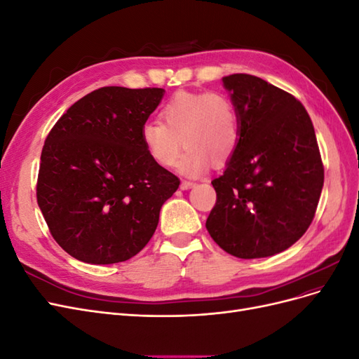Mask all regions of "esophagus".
Masks as SVG:
<instances>
[{
	"instance_id": "obj_1",
	"label": "esophagus",
	"mask_w": 359,
	"mask_h": 359,
	"mask_svg": "<svg viewBox=\"0 0 359 359\" xmlns=\"http://www.w3.org/2000/svg\"><path fill=\"white\" fill-rule=\"evenodd\" d=\"M194 186H196V184L194 182H191V181H181V190H190V189H193Z\"/></svg>"
}]
</instances>
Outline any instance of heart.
<instances>
[{"label":"heart","instance_id":"b5f03b06","mask_svg":"<svg viewBox=\"0 0 359 359\" xmlns=\"http://www.w3.org/2000/svg\"><path fill=\"white\" fill-rule=\"evenodd\" d=\"M183 142L181 143L180 140ZM240 140V121L232 100L223 93H178L163 106L160 123L140 127V142L148 157L170 168L181 153L178 170L190 178L201 177L210 163L223 165Z\"/></svg>","mask_w":359,"mask_h":359}]
</instances>
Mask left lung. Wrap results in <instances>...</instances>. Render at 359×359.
Returning <instances> with one entry per match:
<instances>
[{
    "mask_svg": "<svg viewBox=\"0 0 359 359\" xmlns=\"http://www.w3.org/2000/svg\"><path fill=\"white\" fill-rule=\"evenodd\" d=\"M240 121V140L206 219L212 240L241 259L285 252L306 233L323 187L311 119L295 97L252 74L222 79Z\"/></svg>",
    "mask_w": 359,
    "mask_h": 359,
    "instance_id": "left-lung-1",
    "label": "left lung"
}]
</instances>
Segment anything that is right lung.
<instances>
[{
  "instance_id": "right-lung-1",
  "label": "right lung",
  "mask_w": 359,
  "mask_h": 359,
  "mask_svg": "<svg viewBox=\"0 0 359 359\" xmlns=\"http://www.w3.org/2000/svg\"><path fill=\"white\" fill-rule=\"evenodd\" d=\"M163 95V88L104 86L69 107L45 140L37 203L53 240L81 262L109 265L137 255L180 186L140 142V127Z\"/></svg>"
}]
</instances>
